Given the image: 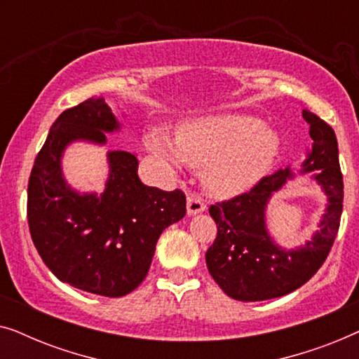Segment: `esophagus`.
<instances>
[{
    "label": "esophagus",
    "instance_id": "1",
    "mask_svg": "<svg viewBox=\"0 0 359 359\" xmlns=\"http://www.w3.org/2000/svg\"><path fill=\"white\" fill-rule=\"evenodd\" d=\"M186 209H188V215H196V214L204 212L205 204H204V201L199 198V196L191 194V196H188V203H186Z\"/></svg>",
    "mask_w": 359,
    "mask_h": 359
}]
</instances>
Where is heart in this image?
Here are the masks:
<instances>
[{"instance_id": "obj_1", "label": "heart", "mask_w": 359, "mask_h": 359, "mask_svg": "<svg viewBox=\"0 0 359 359\" xmlns=\"http://www.w3.org/2000/svg\"><path fill=\"white\" fill-rule=\"evenodd\" d=\"M147 147L175 173L184 165L203 168L205 189L232 198L257 186L276 161L281 137L271 126L248 114H215L178 127L176 140L163 129L147 134Z\"/></svg>"}]
</instances>
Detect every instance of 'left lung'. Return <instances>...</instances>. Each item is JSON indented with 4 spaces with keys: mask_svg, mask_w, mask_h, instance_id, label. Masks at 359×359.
I'll return each instance as SVG.
<instances>
[{
    "mask_svg": "<svg viewBox=\"0 0 359 359\" xmlns=\"http://www.w3.org/2000/svg\"><path fill=\"white\" fill-rule=\"evenodd\" d=\"M311 126L312 147L299 175L311 178L327 196V205L317 230L304 245L281 247L266 224L269 201L296 173L287 168L266 176L247 194L210 205L217 224V238L205 253L210 276L235 301L257 302L286 296L306 284L325 262L335 242L343 209V176L338 163L335 132L309 109H302Z\"/></svg>",
    "mask_w": 359,
    "mask_h": 359,
    "instance_id": "obj_1",
    "label": "left lung"
}]
</instances>
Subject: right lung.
I'll use <instances>...</instances> for the list:
<instances>
[{
  "instance_id": "add662e5",
  "label": "right lung",
  "mask_w": 359,
  "mask_h": 359,
  "mask_svg": "<svg viewBox=\"0 0 359 359\" xmlns=\"http://www.w3.org/2000/svg\"><path fill=\"white\" fill-rule=\"evenodd\" d=\"M102 96L63 111L32 166L27 220L32 242L62 283L104 297L134 291L149 273L161 232L186 214L183 191L166 193L140 181L139 160L106 154L104 189L81 193L68 184L62 158L75 142L106 145L121 130Z\"/></svg>"
}]
</instances>
